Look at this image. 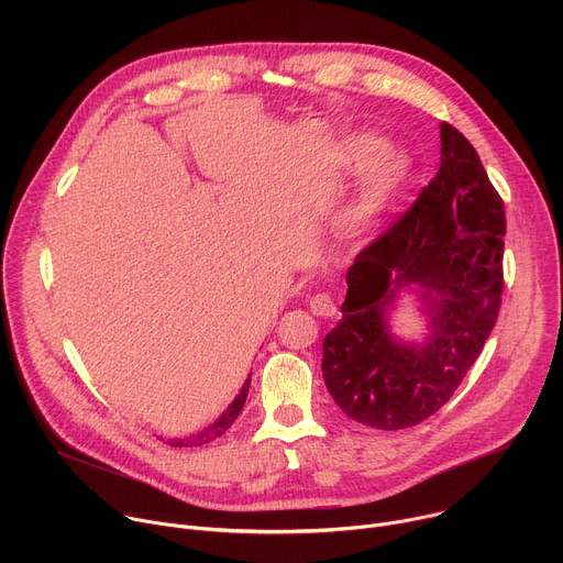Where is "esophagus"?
Listing matches in <instances>:
<instances>
[{
    "mask_svg": "<svg viewBox=\"0 0 563 563\" xmlns=\"http://www.w3.org/2000/svg\"><path fill=\"white\" fill-rule=\"evenodd\" d=\"M309 307L316 316H325V318H334L336 316V302L330 294H316L309 298Z\"/></svg>",
    "mask_w": 563,
    "mask_h": 563,
    "instance_id": "obj_1",
    "label": "esophagus"
}]
</instances>
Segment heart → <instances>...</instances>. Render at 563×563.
<instances>
[{"label":"heart","mask_w":563,"mask_h":563,"mask_svg":"<svg viewBox=\"0 0 563 563\" xmlns=\"http://www.w3.org/2000/svg\"><path fill=\"white\" fill-rule=\"evenodd\" d=\"M385 140L376 135H356L345 144L343 165L347 174H365L363 185L341 216V224L350 233L374 229L415 176L412 157L400 151H385Z\"/></svg>","instance_id":"heart-1"}]
</instances>
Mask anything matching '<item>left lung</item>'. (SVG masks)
<instances>
[{"mask_svg":"<svg viewBox=\"0 0 563 563\" xmlns=\"http://www.w3.org/2000/svg\"><path fill=\"white\" fill-rule=\"evenodd\" d=\"M504 200L478 153L441 122V167L412 209L347 269L343 318L323 341L336 406L376 430H404L445 406L490 336L504 294ZM429 318L419 343L390 334L400 292Z\"/></svg>","mask_w":563,"mask_h":563,"instance_id":"left-lung-1","label":"left lung"}]
</instances>
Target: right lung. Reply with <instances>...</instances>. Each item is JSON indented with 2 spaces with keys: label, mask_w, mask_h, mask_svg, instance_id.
<instances>
[{
  "label": "right lung",
  "mask_w": 563,
  "mask_h": 563,
  "mask_svg": "<svg viewBox=\"0 0 563 563\" xmlns=\"http://www.w3.org/2000/svg\"><path fill=\"white\" fill-rule=\"evenodd\" d=\"M250 383H252V374L247 376V380H245V385L240 387V391H238V396L231 400V406L211 423V426H207L205 430H200V432H196V434H189V437H176V439H167V443L169 445H174V448H194V445H202V443H209V441H213V439H218V437H222L231 426H233V421L238 419V415H240V410H243V406H245V400H247V394H250ZM165 441V439H163Z\"/></svg>",
  "instance_id": "1"
}]
</instances>
